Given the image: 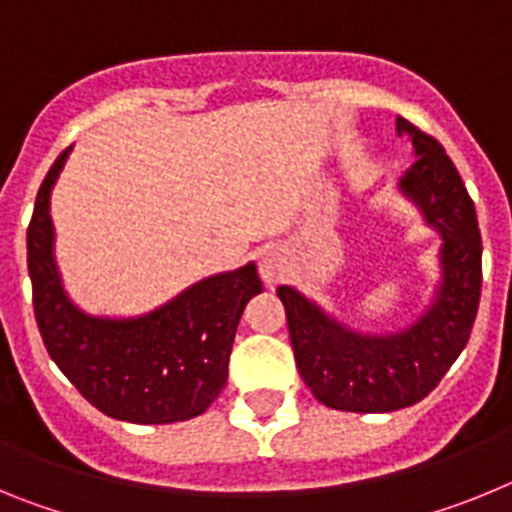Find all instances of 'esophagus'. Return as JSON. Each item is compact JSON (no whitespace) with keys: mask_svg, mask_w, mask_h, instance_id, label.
<instances>
[{"mask_svg":"<svg viewBox=\"0 0 512 512\" xmlns=\"http://www.w3.org/2000/svg\"><path fill=\"white\" fill-rule=\"evenodd\" d=\"M259 271L266 284H277L287 271V251L282 246L264 248L259 256Z\"/></svg>","mask_w":512,"mask_h":512,"instance_id":"obj_1","label":"esophagus"}]
</instances>
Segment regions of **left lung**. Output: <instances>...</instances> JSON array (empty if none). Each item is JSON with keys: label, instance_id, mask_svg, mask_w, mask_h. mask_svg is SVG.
<instances>
[{"label": "left lung", "instance_id": "8db88e82", "mask_svg": "<svg viewBox=\"0 0 512 512\" xmlns=\"http://www.w3.org/2000/svg\"><path fill=\"white\" fill-rule=\"evenodd\" d=\"M415 164L400 189L441 235V282L428 310L395 333L346 328L295 287H279L297 369L323 405L346 413H392L423 400L449 372L472 333L482 289V235L459 171L436 138L397 117Z\"/></svg>", "mask_w": 512, "mask_h": 512}]
</instances>
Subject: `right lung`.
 I'll list each match as a JSON object with an SVG mask.
<instances>
[{
	"label": "right lung",
	"instance_id": "right-lung-1",
	"mask_svg": "<svg viewBox=\"0 0 512 512\" xmlns=\"http://www.w3.org/2000/svg\"><path fill=\"white\" fill-rule=\"evenodd\" d=\"M71 148L56 158L27 228V271L40 336L56 366L104 415L128 423H179L223 392L243 307L261 292L256 264L192 284L138 318L79 310L53 256L51 189Z\"/></svg>",
	"mask_w": 512,
	"mask_h": 512
}]
</instances>
